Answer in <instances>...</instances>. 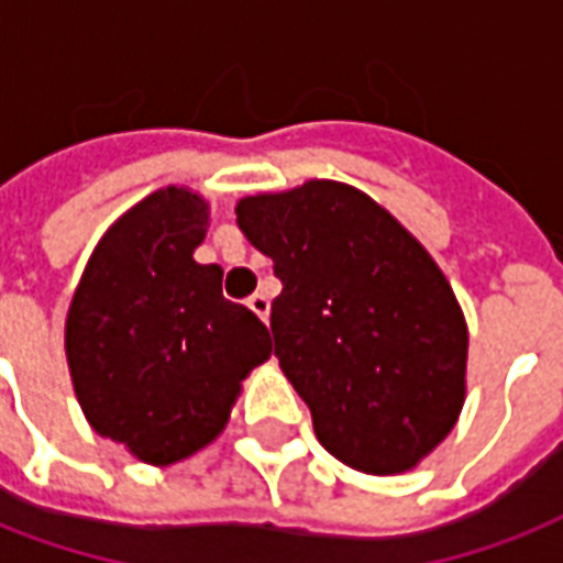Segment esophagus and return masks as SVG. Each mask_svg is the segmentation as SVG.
I'll return each mask as SVG.
<instances>
[{
  "label": "esophagus",
  "mask_w": 563,
  "mask_h": 563,
  "mask_svg": "<svg viewBox=\"0 0 563 563\" xmlns=\"http://www.w3.org/2000/svg\"><path fill=\"white\" fill-rule=\"evenodd\" d=\"M247 307H250V310H253V313L260 316L262 322H268V313H271V298H268V295L256 292L247 301Z\"/></svg>",
  "instance_id": "obj_1"
}]
</instances>
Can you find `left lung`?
Masks as SVG:
<instances>
[{
    "label": "left lung",
    "instance_id": "left-lung-1",
    "mask_svg": "<svg viewBox=\"0 0 563 563\" xmlns=\"http://www.w3.org/2000/svg\"><path fill=\"white\" fill-rule=\"evenodd\" d=\"M239 227L274 262L280 369L328 453L366 474L415 468L465 402L468 328L409 229L340 181L241 199Z\"/></svg>",
    "mask_w": 563,
    "mask_h": 563
}]
</instances>
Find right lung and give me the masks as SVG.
I'll use <instances>...</instances> for the list:
<instances>
[{"label":"right lung","mask_w":563,"mask_h":563,"mask_svg":"<svg viewBox=\"0 0 563 563\" xmlns=\"http://www.w3.org/2000/svg\"><path fill=\"white\" fill-rule=\"evenodd\" d=\"M206 227V199L154 190L98 241L65 322L91 430L148 465L218 439L241 382L271 357L268 328L223 298V268L194 260Z\"/></svg>","instance_id":"obj_1"}]
</instances>
